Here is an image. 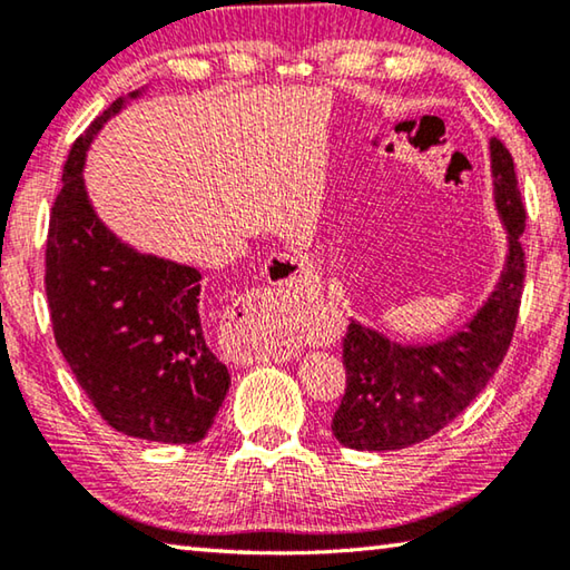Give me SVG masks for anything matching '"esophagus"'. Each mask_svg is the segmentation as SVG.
Instances as JSON below:
<instances>
[{
	"label": "esophagus",
	"instance_id": "34e87169",
	"mask_svg": "<svg viewBox=\"0 0 570 570\" xmlns=\"http://www.w3.org/2000/svg\"><path fill=\"white\" fill-rule=\"evenodd\" d=\"M268 274H272V282L276 286H298V284H306L308 278V266L304 264L302 256H294V254H278L272 258V264H268ZM298 354V344L296 342H274V344H266V346H248V350H240L236 354V362L240 364H254V362H286L292 360V356Z\"/></svg>",
	"mask_w": 570,
	"mask_h": 570
}]
</instances>
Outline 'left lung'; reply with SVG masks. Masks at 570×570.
<instances>
[{
  "instance_id": "left-lung-1",
  "label": "left lung",
  "mask_w": 570,
  "mask_h": 570,
  "mask_svg": "<svg viewBox=\"0 0 570 570\" xmlns=\"http://www.w3.org/2000/svg\"><path fill=\"white\" fill-rule=\"evenodd\" d=\"M495 206L508 230V262L495 292L448 340L412 346L352 322L344 336L346 390L332 432L352 450H402L450 424L485 390L513 340L525 282V206L513 156L490 140Z\"/></svg>"
}]
</instances>
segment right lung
Instances as JSON below:
<instances>
[{"label":"right lung","mask_w":570,"mask_h":570,"mask_svg":"<svg viewBox=\"0 0 570 570\" xmlns=\"http://www.w3.org/2000/svg\"><path fill=\"white\" fill-rule=\"evenodd\" d=\"M122 105L115 100L95 118L65 163L45 254L55 342L112 430L193 445L206 438L230 384L206 344L200 272L122 244L85 190L90 142Z\"/></svg>","instance_id":"obj_1"}]
</instances>
